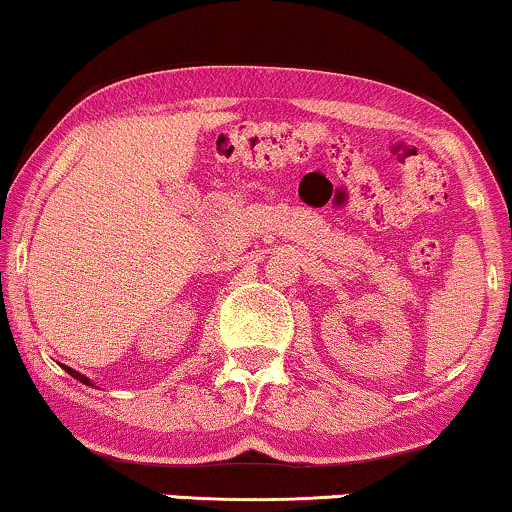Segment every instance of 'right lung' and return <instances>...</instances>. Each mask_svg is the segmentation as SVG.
Returning <instances> with one entry per match:
<instances>
[{
  "instance_id": "right-lung-1",
  "label": "right lung",
  "mask_w": 512,
  "mask_h": 512,
  "mask_svg": "<svg viewBox=\"0 0 512 512\" xmlns=\"http://www.w3.org/2000/svg\"><path fill=\"white\" fill-rule=\"evenodd\" d=\"M67 370V373L69 375H72V377H76V380H81L83 384H90V380H88V377H83L81 373H76V370H72V368H65Z\"/></svg>"
}]
</instances>
